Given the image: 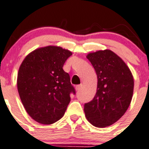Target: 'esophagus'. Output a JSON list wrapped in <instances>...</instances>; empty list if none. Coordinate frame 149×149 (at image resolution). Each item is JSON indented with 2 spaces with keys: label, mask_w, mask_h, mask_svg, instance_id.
I'll list each match as a JSON object with an SVG mask.
<instances>
[{
  "label": "esophagus",
  "mask_w": 149,
  "mask_h": 149,
  "mask_svg": "<svg viewBox=\"0 0 149 149\" xmlns=\"http://www.w3.org/2000/svg\"><path fill=\"white\" fill-rule=\"evenodd\" d=\"M81 88H82V84H81V85H77V86H76V90L77 91H79L81 89Z\"/></svg>",
  "instance_id": "obj_1"
}]
</instances>
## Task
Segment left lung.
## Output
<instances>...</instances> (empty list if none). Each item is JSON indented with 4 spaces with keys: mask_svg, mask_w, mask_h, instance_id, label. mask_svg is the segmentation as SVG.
I'll return each mask as SVG.
<instances>
[{
    "mask_svg": "<svg viewBox=\"0 0 149 149\" xmlns=\"http://www.w3.org/2000/svg\"><path fill=\"white\" fill-rule=\"evenodd\" d=\"M87 58L97 74V88L94 98L84 104L86 117L95 127H108L120 120L130 106L133 76L122 58L110 50L91 53Z\"/></svg>",
    "mask_w": 149,
    "mask_h": 149,
    "instance_id": "1",
    "label": "left lung"
}]
</instances>
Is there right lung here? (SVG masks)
<instances>
[{"mask_svg":"<svg viewBox=\"0 0 149 149\" xmlns=\"http://www.w3.org/2000/svg\"><path fill=\"white\" fill-rule=\"evenodd\" d=\"M72 53L59 47L37 49L22 61L17 74V90L29 115L39 123L51 125L59 120L76 91L63 69Z\"/></svg>","mask_w":149,"mask_h":149,"instance_id":"right-lung-1","label":"right lung"}]
</instances>
